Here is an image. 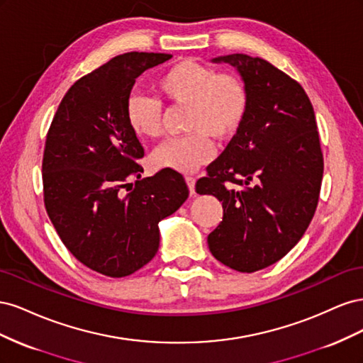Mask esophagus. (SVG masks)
Here are the masks:
<instances>
[{"label": "esophagus", "mask_w": 363, "mask_h": 363, "mask_svg": "<svg viewBox=\"0 0 363 363\" xmlns=\"http://www.w3.org/2000/svg\"><path fill=\"white\" fill-rule=\"evenodd\" d=\"M184 180H186V184H188L191 195H195V179L194 177H186Z\"/></svg>", "instance_id": "obj_1"}]
</instances>
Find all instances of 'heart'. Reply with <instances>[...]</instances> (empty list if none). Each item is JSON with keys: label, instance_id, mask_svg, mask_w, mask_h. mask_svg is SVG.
Returning <instances> with one entry per match:
<instances>
[{"label": "heart", "instance_id": "1", "mask_svg": "<svg viewBox=\"0 0 363 363\" xmlns=\"http://www.w3.org/2000/svg\"><path fill=\"white\" fill-rule=\"evenodd\" d=\"M157 94L172 104L189 106L188 130L194 135L163 142L151 156L152 167L194 172L213 157L207 136L230 140L242 128L250 107L245 82L232 72L184 59L164 69L155 83ZM125 123L136 138L155 139L162 133V104L145 95H131L125 103Z\"/></svg>", "mask_w": 363, "mask_h": 363}]
</instances>
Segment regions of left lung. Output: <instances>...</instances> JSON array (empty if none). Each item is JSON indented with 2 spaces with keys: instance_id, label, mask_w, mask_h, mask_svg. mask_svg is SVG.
<instances>
[{
  "instance_id": "left-lung-1",
  "label": "left lung",
  "mask_w": 363,
  "mask_h": 363,
  "mask_svg": "<svg viewBox=\"0 0 363 363\" xmlns=\"http://www.w3.org/2000/svg\"><path fill=\"white\" fill-rule=\"evenodd\" d=\"M212 62L236 68L250 107L242 128L195 191L223 201V221L207 236L213 257L255 272L286 256L312 221L324 171L320 135L300 83L269 62L247 54Z\"/></svg>"
}]
</instances>
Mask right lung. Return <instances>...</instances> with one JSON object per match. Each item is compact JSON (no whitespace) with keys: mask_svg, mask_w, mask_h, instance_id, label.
<instances>
[{"mask_svg":"<svg viewBox=\"0 0 363 363\" xmlns=\"http://www.w3.org/2000/svg\"><path fill=\"white\" fill-rule=\"evenodd\" d=\"M171 57L133 51L108 60L69 87L48 130L42 162L47 213L72 256L107 277L147 265L159 250V223L189 195L177 171L140 179L144 148L125 123L138 77ZM133 178L135 188L124 194Z\"/></svg>","mask_w":363,"mask_h":363,"instance_id":"add662e5","label":"right lung"}]
</instances>
